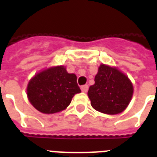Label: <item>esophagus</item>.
Listing matches in <instances>:
<instances>
[{"instance_id":"esophagus-1","label":"esophagus","mask_w":157,"mask_h":157,"mask_svg":"<svg viewBox=\"0 0 157 157\" xmlns=\"http://www.w3.org/2000/svg\"><path fill=\"white\" fill-rule=\"evenodd\" d=\"M81 90L82 92H84V93H86L87 91H88L89 90V86H87V85H85V86H81Z\"/></svg>"}]
</instances>
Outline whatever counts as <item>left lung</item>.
Wrapping results in <instances>:
<instances>
[{
	"mask_svg": "<svg viewBox=\"0 0 157 157\" xmlns=\"http://www.w3.org/2000/svg\"><path fill=\"white\" fill-rule=\"evenodd\" d=\"M94 81L88 91L93 108L105 114L116 115L128 107L134 88L124 73L116 67L101 64Z\"/></svg>",
	"mask_w": 157,
	"mask_h": 157,
	"instance_id": "left-lung-1",
	"label": "left lung"
}]
</instances>
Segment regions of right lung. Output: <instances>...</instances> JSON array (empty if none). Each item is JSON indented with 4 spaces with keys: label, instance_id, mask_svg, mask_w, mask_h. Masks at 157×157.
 <instances>
[{
    "label": "right lung",
    "instance_id": "add662e5",
    "mask_svg": "<svg viewBox=\"0 0 157 157\" xmlns=\"http://www.w3.org/2000/svg\"><path fill=\"white\" fill-rule=\"evenodd\" d=\"M81 93L76 76L64 66L52 67L36 74L28 82V98L33 107L45 114L66 109L76 94Z\"/></svg>",
    "mask_w": 157,
    "mask_h": 157
}]
</instances>
